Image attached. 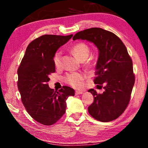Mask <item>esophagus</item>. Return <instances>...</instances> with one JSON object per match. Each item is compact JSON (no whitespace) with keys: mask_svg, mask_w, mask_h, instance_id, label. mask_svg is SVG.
<instances>
[{"mask_svg":"<svg viewBox=\"0 0 148 148\" xmlns=\"http://www.w3.org/2000/svg\"><path fill=\"white\" fill-rule=\"evenodd\" d=\"M84 92L82 91H76V92H75V94H76V95H81V94H83Z\"/></svg>","mask_w":148,"mask_h":148,"instance_id":"esophagus-1","label":"esophagus"}]
</instances>
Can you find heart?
I'll use <instances>...</instances> for the list:
<instances>
[{
    "label": "heart",
    "instance_id": "1",
    "mask_svg": "<svg viewBox=\"0 0 148 148\" xmlns=\"http://www.w3.org/2000/svg\"><path fill=\"white\" fill-rule=\"evenodd\" d=\"M71 51L74 56L80 61H85L89 57L90 49L87 44L84 43H77L71 47ZM61 52L57 51L53 56V63L55 66H59L61 63ZM84 75L80 72H71L66 75L64 80L66 83L75 88H79L82 86L84 79Z\"/></svg>",
    "mask_w": 148,
    "mask_h": 148
}]
</instances>
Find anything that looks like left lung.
<instances>
[{"mask_svg": "<svg viewBox=\"0 0 148 148\" xmlns=\"http://www.w3.org/2000/svg\"><path fill=\"white\" fill-rule=\"evenodd\" d=\"M77 39L91 42L99 53L94 82L104 91L98 94L89 90L94 97L89 113L100 121H113L123 113L131 99L135 82L132 59L121 39L112 32L94 27L77 32L72 40Z\"/></svg>", "mask_w": 148, "mask_h": 148, "instance_id": "1", "label": "left lung"}]
</instances>
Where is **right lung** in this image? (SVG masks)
Masks as SVG:
<instances>
[{"mask_svg": "<svg viewBox=\"0 0 148 148\" xmlns=\"http://www.w3.org/2000/svg\"><path fill=\"white\" fill-rule=\"evenodd\" d=\"M72 36L45 34L34 40L27 46L17 70L21 101L30 116L42 125L56 123L65 113L66 99L74 96L71 87L63 86L54 92L47 84L49 75L56 71L55 53Z\"/></svg>", "mask_w": 148, "mask_h": 148, "instance_id": "right-lung-1", "label": "right lung"}]
</instances>
